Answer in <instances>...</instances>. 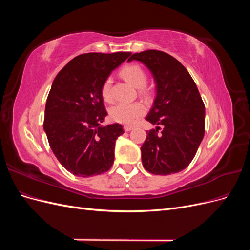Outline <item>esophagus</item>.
Segmentation results:
<instances>
[{
	"label": "esophagus",
	"mask_w": 250,
	"mask_h": 250,
	"mask_svg": "<svg viewBox=\"0 0 250 250\" xmlns=\"http://www.w3.org/2000/svg\"><path fill=\"white\" fill-rule=\"evenodd\" d=\"M132 129H133L132 126H129V125L124 126V130H125V131H130V130H132Z\"/></svg>",
	"instance_id": "1"
}]
</instances>
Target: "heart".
<instances>
[{"instance_id":"1","label":"heart","mask_w":250,"mask_h":250,"mask_svg":"<svg viewBox=\"0 0 250 250\" xmlns=\"http://www.w3.org/2000/svg\"><path fill=\"white\" fill-rule=\"evenodd\" d=\"M121 76L135 87H138L142 95H147L145 85L147 83V74L139 64H127L121 70ZM101 96L104 101L110 102L111 96V79L106 78L101 86ZM145 112V107L140 102L133 103H119L110 108V118L121 124L131 125Z\"/></svg>"}]
</instances>
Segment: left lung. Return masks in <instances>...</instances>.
Instances as JSON below:
<instances>
[{
    "instance_id": "left-lung-1",
    "label": "left lung",
    "mask_w": 250,
    "mask_h": 250,
    "mask_svg": "<svg viewBox=\"0 0 250 250\" xmlns=\"http://www.w3.org/2000/svg\"><path fill=\"white\" fill-rule=\"evenodd\" d=\"M131 60L145 64L156 84L146 117L156 127L147 131L141 147L144 168L155 175L178 173L190 165L204 135L206 109L199 90L186 67L167 53L147 50L134 53Z\"/></svg>"
}]
</instances>
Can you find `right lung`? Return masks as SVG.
<instances>
[{
    "label": "right lung",
    "mask_w": 250,
    "mask_h": 250,
    "mask_svg": "<svg viewBox=\"0 0 250 250\" xmlns=\"http://www.w3.org/2000/svg\"><path fill=\"white\" fill-rule=\"evenodd\" d=\"M130 55V52L81 54L52 83L43 130L58 162L74 175L90 177L111 168L116 141L124 130L118 123L101 125L107 116L101 86Z\"/></svg>",
    "instance_id": "obj_1"
}]
</instances>
